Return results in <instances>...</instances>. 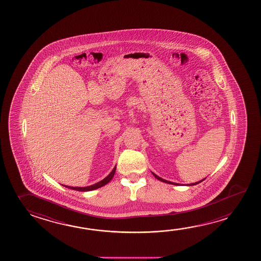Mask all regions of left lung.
I'll list each match as a JSON object with an SVG mask.
<instances>
[{
	"label": "left lung",
	"mask_w": 261,
	"mask_h": 261,
	"mask_svg": "<svg viewBox=\"0 0 261 261\" xmlns=\"http://www.w3.org/2000/svg\"><path fill=\"white\" fill-rule=\"evenodd\" d=\"M153 175H154V177H155L156 179L160 180V181H162V182H165V183H167V184L177 185V186L179 185L177 184V183H173V182H170V181H167V180L163 179V178H161V177H159L158 175H155V174H154V173H153ZM203 180H201V181H199V182H196V183H193V184H190L189 185V186H195V185L199 184V183H200V182H202Z\"/></svg>",
	"instance_id": "1"
}]
</instances>
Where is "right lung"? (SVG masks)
I'll list each match as a JSON object with an SVG mask.
<instances>
[{"instance_id":"1","label":"right lung","mask_w":261,"mask_h":261,"mask_svg":"<svg viewBox=\"0 0 261 261\" xmlns=\"http://www.w3.org/2000/svg\"><path fill=\"white\" fill-rule=\"evenodd\" d=\"M116 167H114V169L112 170L111 173L109 174V175H107L106 178H103L102 181H100L98 183H96V184L92 185V186H89V187H86V188H73V187H66V186H64V187H66V188H71V189H73V190H77V191H90V190H94V189H97V188H101V187H103L105 185H107L108 182H110V180L113 178V176L115 175V172H116Z\"/></svg>"}]
</instances>
